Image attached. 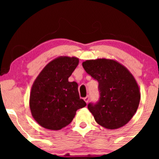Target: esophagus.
I'll return each mask as SVG.
<instances>
[{
    "mask_svg": "<svg viewBox=\"0 0 159 159\" xmlns=\"http://www.w3.org/2000/svg\"><path fill=\"white\" fill-rule=\"evenodd\" d=\"M84 101H85L86 103H88L89 99H90V98H89V96H86V97H85L84 98Z\"/></svg>",
    "mask_w": 159,
    "mask_h": 159,
    "instance_id": "obj_1",
    "label": "esophagus"
}]
</instances>
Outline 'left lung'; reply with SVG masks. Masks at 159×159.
<instances>
[{"mask_svg": "<svg viewBox=\"0 0 159 159\" xmlns=\"http://www.w3.org/2000/svg\"><path fill=\"white\" fill-rule=\"evenodd\" d=\"M82 66L98 82L99 100L87 106L96 123L107 129L127 124L138 110L140 99L139 86L132 74L113 59L87 60Z\"/></svg>", "mask_w": 159, "mask_h": 159, "instance_id": "1", "label": "left lung"}]
</instances>
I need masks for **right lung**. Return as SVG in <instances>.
I'll list each match as a JSON object with an SVG mask.
<instances>
[{"mask_svg":"<svg viewBox=\"0 0 159 159\" xmlns=\"http://www.w3.org/2000/svg\"><path fill=\"white\" fill-rule=\"evenodd\" d=\"M79 63L75 57L61 56L47 64L33 84L29 105L32 116L42 127L60 130L72 121L78 109L86 106L78 84L69 78Z\"/></svg>","mask_w":159,"mask_h":159,"instance_id":"obj_1","label":"right lung"}]
</instances>
